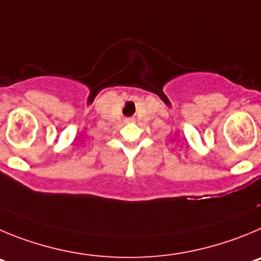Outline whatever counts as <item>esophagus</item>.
<instances>
[{
    "mask_svg": "<svg viewBox=\"0 0 261 261\" xmlns=\"http://www.w3.org/2000/svg\"><path fill=\"white\" fill-rule=\"evenodd\" d=\"M135 121V119L133 118V117H130V118H126V122H127V123H130V122H134Z\"/></svg>",
    "mask_w": 261,
    "mask_h": 261,
    "instance_id": "34e87169",
    "label": "esophagus"
}]
</instances>
